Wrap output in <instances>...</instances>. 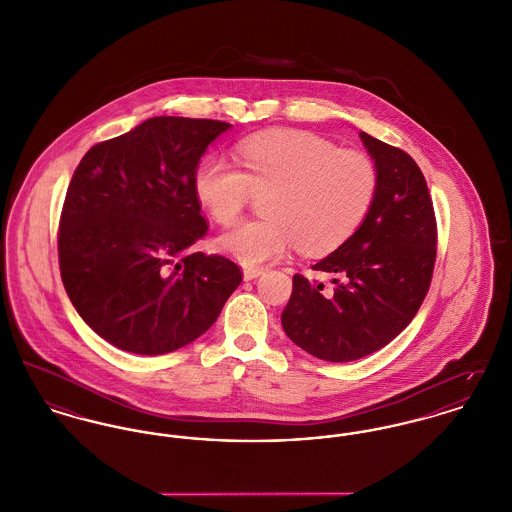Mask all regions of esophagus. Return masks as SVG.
<instances>
[{
  "mask_svg": "<svg viewBox=\"0 0 512 512\" xmlns=\"http://www.w3.org/2000/svg\"><path fill=\"white\" fill-rule=\"evenodd\" d=\"M264 274V268H244V279H254Z\"/></svg>",
  "mask_w": 512,
  "mask_h": 512,
  "instance_id": "esophagus-1",
  "label": "esophagus"
}]
</instances>
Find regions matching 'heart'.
<instances>
[{
    "instance_id": "heart-1",
    "label": "heart",
    "mask_w": 512,
    "mask_h": 512,
    "mask_svg": "<svg viewBox=\"0 0 512 512\" xmlns=\"http://www.w3.org/2000/svg\"><path fill=\"white\" fill-rule=\"evenodd\" d=\"M234 166L207 154L193 172V193L221 225L264 195V219L221 234L217 246L248 268L274 262L293 246L326 254L360 229L372 209L379 174L370 154L336 148L305 131H270L238 142Z\"/></svg>"
}]
</instances>
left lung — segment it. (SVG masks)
<instances>
[{
    "label": "left lung",
    "instance_id": "1",
    "mask_svg": "<svg viewBox=\"0 0 512 512\" xmlns=\"http://www.w3.org/2000/svg\"><path fill=\"white\" fill-rule=\"evenodd\" d=\"M379 186L360 229L313 266L332 285L301 274L281 313L285 334L325 362H352L389 344L413 321L436 262V217L417 162L360 133Z\"/></svg>",
    "mask_w": 512,
    "mask_h": 512
}]
</instances>
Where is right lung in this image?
<instances>
[{
  "label": "right lung",
  "instance_id": "add662e5",
  "mask_svg": "<svg viewBox=\"0 0 512 512\" xmlns=\"http://www.w3.org/2000/svg\"><path fill=\"white\" fill-rule=\"evenodd\" d=\"M231 125L152 117L93 144L60 213L64 289L93 330L119 350L158 356L207 332L242 281L233 260L189 252L207 234L193 172Z\"/></svg>",
  "mask_w": 512,
  "mask_h": 512
}]
</instances>
